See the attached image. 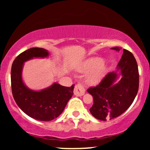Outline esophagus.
<instances>
[{
  "instance_id": "obj_1",
  "label": "esophagus",
  "mask_w": 150,
  "mask_h": 150,
  "mask_svg": "<svg viewBox=\"0 0 150 150\" xmlns=\"http://www.w3.org/2000/svg\"><path fill=\"white\" fill-rule=\"evenodd\" d=\"M85 89L84 88V87L82 85H77L75 86V89H74V94H75V96H77V97H82L85 94Z\"/></svg>"
}]
</instances>
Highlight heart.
<instances>
[{"mask_svg": "<svg viewBox=\"0 0 150 150\" xmlns=\"http://www.w3.org/2000/svg\"><path fill=\"white\" fill-rule=\"evenodd\" d=\"M77 70L82 73L91 71L86 77V82L89 85H96L104 78L108 71V66L104 63L103 58L92 57L84 61L77 67Z\"/></svg>", "mask_w": 150, "mask_h": 150, "instance_id": "heart-1", "label": "heart"}]
</instances>
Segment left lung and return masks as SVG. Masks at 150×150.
<instances>
[{"instance_id":"left-lung-1","label":"left lung","mask_w":150,"mask_h":150,"mask_svg":"<svg viewBox=\"0 0 150 150\" xmlns=\"http://www.w3.org/2000/svg\"><path fill=\"white\" fill-rule=\"evenodd\" d=\"M111 49L119 51L120 47ZM139 88L137 62L132 53L123 49L116 70L109 73L97 87L87 89L92 96L91 114L101 120H111L124 113L133 102Z\"/></svg>"}]
</instances>
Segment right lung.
Masks as SVG:
<instances>
[{"instance_id":"1","label":"right lung","mask_w":150,"mask_h":150,"mask_svg":"<svg viewBox=\"0 0 150 150\" xmlns=\"http://www.w3.org/2000/svg\"><path fill=\"white\" fill-rule=\"evenodd\" d=\"M49 52L42 48H32L24 51L15 59L11 69L12 92L19 108L27 116L40 121H50L63 111L73 95L74 85L70 87L54 82L41 90L30 89L22 80L25 62L34 58H46Z\"/></svg>"}]
</instances>
